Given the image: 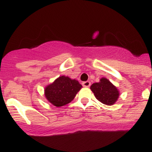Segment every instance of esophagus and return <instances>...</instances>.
Instances as JSON below:
<instances>
[{
	"label": "esophagus",
	"mask_w": 152,
	"mask_h": 152,
	"mask_svg": "<svg viewBox=\"0 0 152 152\" xmlns=\"http://www.w3.org/2000/svg\"><path fill=\"white\" fill-rule=\"evenodd\" d=\"M83 86L84 87H89L90 85H91V83L89 82V81H85V82H83L82 83Z\"/></svg>",
	"instance_id": "esophagus-1"
}]
</instances>
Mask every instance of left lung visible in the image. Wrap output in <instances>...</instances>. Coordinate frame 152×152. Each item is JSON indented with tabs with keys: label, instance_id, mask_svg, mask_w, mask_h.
Instances as JSON below:
<instances>
[{
	"label": "left lung",
	"instance_id": "left-lung-1",
	"mask_svg": "<svg viewBox=\"0 0 152 152\" xmlns=\"http://www.w3.org/2000/svg\"><path fill=\"white\" fill-rule=\"evenodd\" d=\"M96 98L103 104L112 106L119 97V91L106 78L103 77L100 82L94 83L90 87Z\"/></svg>",
	"mask_w": 152,
	"mask_h": 152
}]
</instances>
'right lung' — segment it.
I'll list each match as a JSON object with an SVG mask.
<instances>
[{
	"label": "right lung",
	"mask_w": 152,
	"mask_h": 152,
	"mask_svg": "<svg viewBox=\"0 0 152 152\" xmlns=\"http://www.w3.org/2000/svg\"><path fill=\"white\" fill-rule=\"evenodd\" d=\"M81 88L77 80L63 75L45 88V97L52 105L61 107L72 101Z\"/></svg>",
	"instance_id": "1"
}]
</instances>
